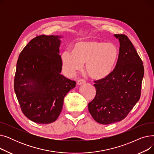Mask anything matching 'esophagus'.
Here are the masks:
<instances>
[{
    "mask_svg": "<svg viewBox=\"0 0 154 154\" xmlns=\"http://www.w3.org/2000/svg\"><path fill=\"white\" fill-rule=\"evenodd\" d=\"M77 84L78 85H81V84H85V80L83 79H79L77 80Z\"/></svg>",
    "mask_w": 154,
    "mask_h": 154,
    "instance_id": "esophagus-1",
    "label": "esophagus"
}]
</instances>
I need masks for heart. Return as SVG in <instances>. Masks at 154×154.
Here are the masks:
<instances>
[{"instance_id":"heart-1","label":"heart","mask_w":154,"mask_h":154,"mask_svg":"<svg viewBox=\"0 0 154 154\" xmlns=\"http://www.w3.org/2000/svg\"><path fill=\"white\" fill-rule=\"evenodd\" d=\"M118 57V48L114 44L87 40L77 42L73 51H63L61 61L64 72L70 77L82 70L83 63H85L88 75L94 79L100 80L110 74Z\"/></svg>"}]
</instances>
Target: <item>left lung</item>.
<instances>
[{
	"label": "left lung",
	"mask_w": 154,
	"mask_h": 154,
	"mask_svg": "<svg viewBox=\"0 0 154 154\" xmlns=\"http://www.w3.org/2000/svg\"><path fill=\"white\" fill-rule=\"evenodd\" d=\"M120 42L115 69L107 77L95 80L96 95L88 103V112L101 124L124 119L139 101L144 75L143 62L128 37L115 34Z\"/></svg>",
	"instance_id": "8db88e82"
}]
</instances>
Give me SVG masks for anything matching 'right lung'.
I'll list each match as a JSON object with an SVG mask.
<instances>
[{
  "instance_id": "add662e5",
  "label": "right lung",
  "mask_w": 154,
  "mask_h": 154,
  "mask_svg": "<svg viewBox=\"0 0 154 154\" xmlns=\"http://www.w3.org/2000/svg\"><path fill=\"white\" fill-rule=\"evenodd\" d=\"M61 37L37 36L23 48L17 60L15 93L24 116L37 124L57 119L65 96L75 87V81L60 74Z\"/></svg>"
}]
</instances>
